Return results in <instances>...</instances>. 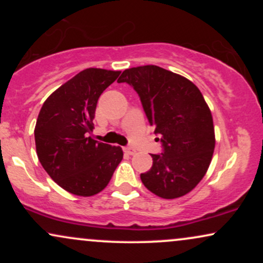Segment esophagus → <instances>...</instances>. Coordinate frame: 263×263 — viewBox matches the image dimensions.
<instances>
[{"label":"esophagus","instance_id":"obj_1","mask_svg":"<svg viewBox=\"0 0 263 263\" xmlns=\"http://www.w3.org/2000/svg\"><path fill=\"white\" fill-rule=\"evenodd\" d=\"M123 151H125L126 155H129V156H134L136 153V151L134 148H131V147H125Z\"/></svg>","mask_w":263,"mask_h":263}]
</instances>
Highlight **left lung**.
Returning a JSON list of instances; mask_svg holds the SVG:
<instances>
[{
  "label": "left lung",
  "mask_w": 263,
  "mask_h": 263,
  "mask_svg": "<svg viewBox=\"0 0 263 263\" xmlns=\"http://www.w3.org/2000/svg\"><path fill=\"white\" fill-rule=\"evenodd\" d=\"M117 81L137 91L163 143V153L151 155L153 164L141 174L142 183L163 199L188 194L203 179L215 148L213 116L200 90L157 65L126 69Z\"/></svg>",
  "instance_id": "1"
}]
</instances>
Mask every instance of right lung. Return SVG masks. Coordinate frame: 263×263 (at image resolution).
I'll return each instance as SVG.
<instances>
[{
  "instance_id": "right-lung-1",
  "label": "right lung",
  "mask_w": 263,
  "mask_h": 263,
  "mask_svg": "<svg viewBox=\"0 0 263 263\" xmlns=\"http://www.w3.org/2000/svg\"><path fill=\"white\" fill-rule=\"evenodd\" d=\"M120 73L85 69L50 93L39 111L34 128L39 162L54 182L74 195L100 193L122 161L121 147L90 136L99 98Z\"/></svg>"
}]
</instances>
